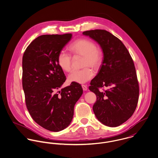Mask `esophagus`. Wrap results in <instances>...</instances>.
Here are the masks:
<instances>
[{
	"instance_id": "esophagus-1",
	"label": "esophagus",
	"mask_w": 158,
	"mask_h": 158,
	"mask_svg": "<svg viewBox=\"0 0 158 158\" xmlns=\"http://www.w3.org/2000/svg\"><path fill=\"white\" fill-rule=\"evenodd\" d=\"M82 87L83 88V90H84V91L87 90V87L85 85H82Z\"/></svg>"
}]
</instances>
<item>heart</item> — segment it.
I'll return each instance as SVG.
<instances>
[{
    "mask_svg": "<svg viewBox=\"0 0 158 158\" xmlns=\"http://www.w3.org/2000/svg\"><path fill=\"white\" fill-rule=\"evenodd\" d=\"M71 52L74 56H83L82 70H74L69 76V81L71 82L84 84L94 76V72L91 69L97 70L101 67L104 54L102 50L96 45L92 40L81 38L74 40L69 46ZM57 64L60 68L66 72L71 70L72 57L69 53L61 50L57 55Z\"/></svg>",
    "mask_w": 158,
    "mask_h": 158,
    "instance_id": "obj_1",
    "label": "heart"
}]
</instances>
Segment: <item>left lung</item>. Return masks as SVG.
<instances>
[{"mask_svg":"<svg viewBox=\"0 0 158 158\" xmlns=\"http://www.w3.org/2000/svg\"><path fill=\"white\" fill-rule=\"evenodd\" d=\"M101 46L104 59L101 69L90 82L89 89L97 97L93 110L105 125L114 127L126 122L137 106L139 88L133 60L122 41L104 30L86 31ZM110 89L100 92L99 87Z\"/></svg>","mask_w":158,"mask_h":158,"instance_id":"left-lung-1","label":"left lung"}]
</instances>
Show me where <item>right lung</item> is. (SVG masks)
<instances>
[{"label": "right lung", "mask_w": 158, "mask_h": 158, "mask_svg": "<svg viewBox=\"0 0 158 158\" xmlns=\"http://www.w3.org/2000/svg\"><path fill=\"white\" fill-rule=\"evenodd\" d=\"M72 35H42L27 48L22 58V87L27 109L35 123L51 131L67 128L74 107L83 93L81 84L72 82L60 89L66 80L57 64V55Z\"/></svg>", "instance_id": "add662e5"}]
</instances>
